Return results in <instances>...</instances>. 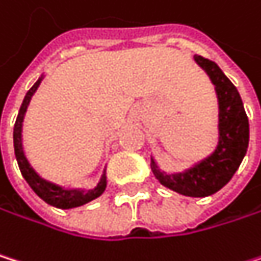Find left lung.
<instances>
[{"mask_svg": "<svg viewBox=\"0 0 261 261\" xmlns=\"http://www.w3.org/2000/svg\"><path fill=\"white\" fill-rule=\"evenodd\" d=\"M195 62L206 71L215 86L218 99V145L214 153L179 173H165L151 156V170L156 179L186 196L202 198L223 189L243 161L249 144V120L233 83L220 66L195 55Z\"/></svg>", "mask_w": 261, "mask_h": 261, "instance_id": "1", "label": "left lung"}]
</instances>
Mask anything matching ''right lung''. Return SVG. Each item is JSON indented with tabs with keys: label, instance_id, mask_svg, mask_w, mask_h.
Segmentation results:
<instances>
[{
	"label": "right lung",
	"instance_id": "1",
	"mask_svg": "<svg viewBox=\"0 0 261 261\" xmlns=\"http://www.w3.org/2000/svg\"><path fill=\"white\" fill-rule=\"evenodd\" d=\"M43 80V75L34 83V86L26 92L24 100L21 103V108L18 111V117L15 120V126H13V148H15V158L18 162V167H20L23 178L28 181V184L31 186V189L47 204L59 209H72V207H79L83 206V204L99 198L105 189H107V175L103 172L99 184L94 189L89 190H82V189H66L62 187L59 184H54L44 178H41L31 165V162L28 161L26 154H24V148H23V120H24V114L28 111V107L31 103L32 96L35 94V91L38 89L40 83Z\"/></svg>",
	"mask_w": 261,
	"mask_h": 261
}]
</instances>
